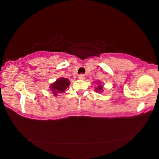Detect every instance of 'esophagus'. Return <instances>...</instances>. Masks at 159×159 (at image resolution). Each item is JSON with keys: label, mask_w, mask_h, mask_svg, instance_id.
Returning a JSON list of instances; mask_svg holds the SVG:
<instances>
[{"label": "esophagus", "mask_w": 159, "mask_h": 159, "mask_svg": "<svg viewBox=\"0 0 159 159\" xmlns=\"http://www.w3.org/2000/svg\"><path fill=\"white\" fill-rule=\"evenodd\" d=\"M79 79H81V80L85 79V75L84 74H80L79 76Z\"/></svg>", "instance_id": "esophagus-1"}]
</instances>
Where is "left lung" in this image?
Segmentation results:
<instances>
[{
    "label": "left lung",
    "instance_id": "obj_1",
    "mask_svg": "<svg viewBox=\"0 0 159 159\" xmlns=\"http://www.w3.org/2000/svg\"><path fill=\"white\" fill-rule=\"evenodd\" d=\"M99 83V85L98 86V88H95V90L97 92H99V93H102V90H103V86L101 85V82L100 81H98Z\"/></svg>",
    "mask_w": 159,
    "mask_h": 159
}]
</instances>
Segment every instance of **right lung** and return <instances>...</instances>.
Instances as JSON below:
<instances>
[{
  "label": "right lung",
  "mask_w": 159,
  "mask_h": 159,
  "mask_svg": "<svg viewBox=\"0 0 159 159\" xmlns=\"http://www.w3.org/2000/svg\"><path fill=\"white\" fill-rule=\"evenodd\" d=\"M70 80L66 78H60L57 79L55 83L50 85V88L54 95L57 96L58 93H64L69 86Z\"/></svg>",
  "instance_id": "add662e5"
}]
</instances>
